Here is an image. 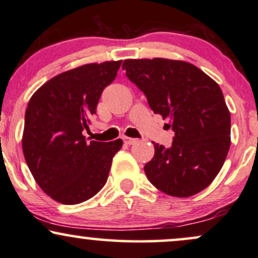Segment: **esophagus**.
Here are the masks:
<instances>
[{
    "label": "esophagus",
    "instance_id": "34e87169",
    "mask_svg": "<svg viewBox=\"0 0 258 258\" xmlns=\"http://www.w3.org/2000/svg\"><path fill=\"white\" fill-rule=\"evenodd\" d=\"M136 141H138L136 139L128 138V136H125V138H124V144H126V145H134Z\"/></svg>",
    "mask_w": 258,
    "mask_h": 258
}]
</instances>
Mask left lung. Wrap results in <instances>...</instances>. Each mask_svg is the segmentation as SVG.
Here are the masks:
<instances>
[{
  "label": "left lung",
  "instance_id": "left-lung-1",
  "mask_svg": "<svg viewBox=\"0 0 258 258\" xmlns=\"http://www.w3.org/2000/svg\"><path fill=\"white\" fill-rule=\"evenodd\" d=\"M122 68L175 133L171 147L153 142L154 157L145 165L150 182L178 198L207 188L231 146V113L219 84L181 60L126 59Z\"/></svg>",
  "mask_w": 258,
  "mask_h": 258
}]
</instances>
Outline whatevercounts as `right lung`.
<instances>
[{
	"label": "right lung",
	"instance_id": "right-lung-1",
	"mask_svg": "<svg viewBox=\"0 0 258 258\" xmlns=\"http://www.w3.org/2000/svg\"><path fill=\"white\" fill-rule=\"evenodd\" d=\"M122 60L87 63L38 88L25 112L23 152L42 190L61 204H80L105 186L123 141H86L102 90L114 81Z\"/></svg>",
	"mask_w": 258,
	"mask_h": 258
}]
</instances>
